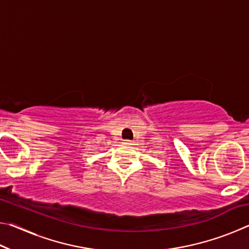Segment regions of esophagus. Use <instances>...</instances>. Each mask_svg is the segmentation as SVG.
I'll return each instance as SVG.
<instances>
[{"instance_id":"1","label":"esophagus","mask_w":249,"mask_h":249,"mask_svg":"<svg viewBox=\"0 0 249 249\" xmlns=\"http://www.w3.org/2000/svg\"><path fill=\"white\" fill-rule=\"evenodd\" d=\"M123 144H124V145H132V141H129V140H125Z\"/></svg>"}]
</instances>
